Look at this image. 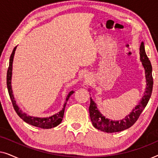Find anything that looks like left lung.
I'll use <instances>...</instances> for the list:
<instances>
[{"instance_id":"left-lung-1","label":"left lung","mask_w":158,"mask_h":158,"mask_svg":"<svg viewBox=\"0 0 158 158\" xmlns=\"http://www.w3.org/2000/svg\"><path fill=\"white\" fill-rule=\"evenodd\" d=\"M140 60L142 62L144 70H145V77L147 82L146 90L144 92V96L142 97L141 101L135 107V109L131 112L130 114L127 116L125 118L120 121H112L106 118L100 112L96 106V103L90 98L89 106L90 118L94 124L95 128L99 130L105 131L107 133L118 132L125 129H129L139 118L140 114L146 107L149 100H150L153 87V77L152 75V65L150 61L146 55L144 50V43L142 42L139 47Z\"/></svg>"}]
</instances>
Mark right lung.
<instances>
[{
    "mask_svg": "<svg viewBox=\"0 0 158 158\" xmlns=\"http://www.w3.org/2000/svg\"><path fill=\"white\" fill-rule=\"evenodd\" d=\"M16 47H14V50H13L11 55H10V60H9V66H8V69L7 71V77H6V83H7V88H8V91L9 96L11 100L13 106L15 111L16 112V114H18L19 117L24 121L25 122L28 123V124L32 125V126L40 127L42 129H51L52 127H57V125H59L61 123L62 118H63L64 116V108H65L66 103L68 102L69 98H70L71 95H72L73 91H70L69 93L66 98V101L64 102V106L62 110H61L59 113L56 114L52 116L47 118H38V117H34V116H27L25 113H23L21 111V110L19 109L18 106L16 103V101L14 98V96L12 94V89H11V75H12V64H13V60H14V56L15 54V51H16Z\"/></svg>",
    "mask_w": 158,
    "mask_h": 158,
    "instance_id": "obj_1",
    "label": "right lung"
}]
</instances>
